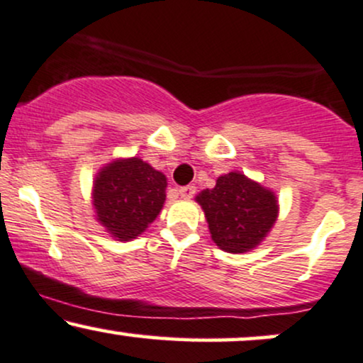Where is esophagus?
<instances>
[{
  "label": "esophagus",
  "instance_id": "34e87169",
  "mask_svg": "<svg viewBox=\"0 0 363 363\" xmlns=\"http://www.w3.org/2000/svg\"><path fill=\"white\" fill-rule=\"evenodd\" d=\"M178 191H180V195H182L183 199H191L195 195V186L194 185L180 186V189H178Z\"/></svg>",
  "mask_w": 363,
  "mask_h": 363
}]
</instances>
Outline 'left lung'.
<instances>
[{"label": "left lung", "mask_w": 363, "mask_h": 363, "mask_svg": "<svg viewBox=\"0 0 363 363\" xmlns=\"http://www.w3.org/2000/svg\"><path fill=\"white\" fill-rule=\"evenodd\" d=\"M197 202L206 212L212 240L229 253H245L259 245L279 212L274 191L241 173L219 177L214 189L203 190Z\"/></svg>", "instance_id": "1"}]
</instances>
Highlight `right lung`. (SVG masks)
<instances>
[{"label":"right lung","mask_w":363,"mask_h":363,"mask_svg":"<svg viewBox=\"0 0 363 363\" xmlns=\"http://www.w3.org/2000/svg\"><path fill=\"white\" fill-rule=\"evenodd\" d=\"M166 199V177L139 157L118 160L98 173L93 206L98 220L121 241L146 231Z\"/></svg>","instance_id":"obj_1"}]
</instances>
